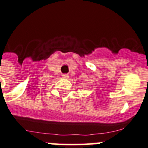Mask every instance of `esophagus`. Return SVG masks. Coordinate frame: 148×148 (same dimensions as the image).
<instances>
[{"label": "esophagus", "mask_w": 148, "mask_h": 148, "mask_svg": "<svg viewBox=\"0 0 148 148\" xmlns=\"http://www.w3.org/2000/svg\"><path fill=\"white\" fill-rule=\"evenodd\" d=\"M62 77H63V78H68V77H69V75L66 74H62Z\"/></svg>", "instance_id": "1"}]
</instances>
